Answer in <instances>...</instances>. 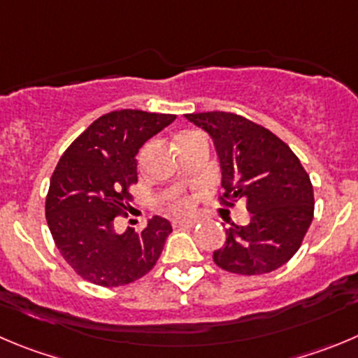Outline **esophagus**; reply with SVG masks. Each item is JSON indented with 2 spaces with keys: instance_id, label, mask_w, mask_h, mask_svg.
Returning a JSON list of instances; mask_svg holds the SVG:
<instances>
[{
  "instance_id": "obj_1",
  "label": "esophagus",
  "mask_w": 358,
  "mask_h": 358,
  "mask_svg": "<svg viewBox=\"0 0 358 358\" xmlns=\"http://www.w3.org/2000/svg\"><path fill=\"white\" fill-rule=\"evenodd\" d=\"M198 224V220L187 219V220H175L173 222V228H194Z\"/></svg>"
}]
</instances>
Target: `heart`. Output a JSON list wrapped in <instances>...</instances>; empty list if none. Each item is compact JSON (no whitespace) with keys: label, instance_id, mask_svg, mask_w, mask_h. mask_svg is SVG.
<instances>
[{"label":"heart","instance_id":"heart-1","mask_svg":"<svg viewBox=\"0 0 358 358\" xmlns=\"http://www.w3.org/2000/svg\"><path fill=\"white\" fill-rule=\"evenodd\" d=\"M166 208H168V212L175 213V215H183V213L190 212L192 201L189 198H185V196H173V198H169L166 201Z\"/></svg>","mask_w":358,"mask_h":358}]
</instances>
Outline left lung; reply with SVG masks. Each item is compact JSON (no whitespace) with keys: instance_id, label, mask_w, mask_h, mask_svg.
Returning <instances> with one entry per match:
<instances>
[{"instance_id":"8db88e82","label":"left lung","mask_w":358,"mask_h":358,"mask_svg":"<svg viewBox=\"0 0 358 358\" xmlns=\"http://www.w3.org/2000/svg\"><path fill=\"white\" fill-rule=\"evenodd\" d=\"M213 138L222 169L220 205L243 199L247 226L226 229L213 262L226 272L262 275L277 270L300 249L315 215L313 183L299 157L273 132L235 113L185 115Z\"/></svg>"}]
</instances>
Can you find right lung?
Wrapping results in <instances>:
<instances>
[{"instance_id": "right-lung-1", "label": "right lung", "mask_w": 358, "mask_h": 358, "mask_svg": "<svg viewBox=\"0 0 358 358\" xmlns=\"http://www.w3.org/2000/svg\"><path fill=\"white\" fill-rule=\"evenodd\" d=\"M176 115L122 109L96 118L59 159L51 176L45 217L56 247L88 282L125 286L155 266L169 220L155 215L143 231H115L138 183L139 148L175 122Z\"/></svg>"}]
</instances>
